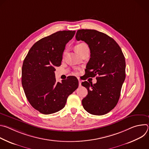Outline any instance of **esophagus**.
I'll use <instances>...</instances> for the list:
<instances>
[{
    "label": "esophagus",
    "mask_w": 149,
    "mask_h": 149,
    "mask_svg": "<svg viewBox=\"0 0 149 149\" xmlns=\"http://www.w3.org/2000/svg\"><path fill=\"white\" fill-rule=\"evenodd\" d=\"M78 82H79V86H81V81L80 80V79L78 78Z\"/></svg>",
    "instance_id": "obj_1"
}]
</instances>
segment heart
Instances as JSON below:
<instances>
[{
	"instance_id": "1",
	"label": "heart",
	"mask_w": 149,
	"mask_h": 149,
	"mask_svg": "<svg viewBox=\"0 0 149 149\" xmlns=\"http://www.w3.org/2000/svg\"><path fill=\"white\" fill-rule=\"evenodd\" d=\"M88 47L87 45L85 43H80V44H78V45H77L75 46V49L76 51H77L78 54H79V53L83 50V49H84V48H86V47Z\"/></svg>"
}]
</instances>
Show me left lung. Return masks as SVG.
Here are the masks:
<instances>
[{
  "instance_id": "left-lung-1",
  "label": "left lung",
  "mask_w": 149,
  "mask_h": 149,
  "mask_svg": "<svg viewBox=\"0 0 149 149\" xmlns=\"http://www.w3.org/2000/svg\"><path fill=\"white\" fill-rule=\"evenodd\" d=\"M76 39L88 45L90 59L86 75L94 77L97 83H81L87 88L88 95L82 99L84 109L97 116L108 113L117 105L125 78V61L121 49L111 37L93 29L77 31Z\"/></svg>"
}]
</instances>
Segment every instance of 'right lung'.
I'll return each instance as SVG.
<instances>
[{
    "label": "right lung",
    "mask_w": 149,
    "mask_h": 149,
    "mask_svg": "<svg viewBox=\"0 0 149 149\" xmlns=\"http://www.w3.org/2000/svg\"><path fill=\"white\" fill-rule=\"evenodd\" d=\"M75 33V31H58L40 39L24 61L22 87L29 102L40 113L50 114L62 110L78 87L74 76L56 82L55 75V67L61 65L65 45Z\"/></svg>",
    "instance_id": "1"
}]
</instances>
